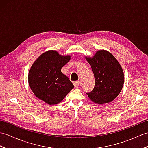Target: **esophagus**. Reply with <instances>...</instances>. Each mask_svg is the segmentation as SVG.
Wrapping results in <instances>:
<instances>
[{
  "label": "esophagus",
  "instance_id": "34e87169",
  "mask_svg": "<svg viewBox=\"0 0 148 148\" xmlns=\"http://www.w3.org/2000/svg\"><path fill=\"white\" fill-rule=\"evenodd\" d=\"M73 84H74V86H75V87H77L78 86H79V85H80V84H81V81H75V82H74V83H73Z\"/></svg>",
  "mask_w": 148,
  "mask_h": 148
}]
</instances>
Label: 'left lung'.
<instances>
[{
    "mask_svg": "<svg viewBox=\"0 0 148 148\" xmlns=\"http://www.w3.org/2000/svg\"><path fill=\"white\" fill-rule=\"evenodd\" d=\"M95 77V86L87 95L93 102L103 104L112 102L123 86L124 74L121 65L111 53L97 51L93 58H86Z\"/></svg>",
    "mask_w": 148,
    "mask_h": 148,
    "instance_id": "1",
    "label": "left lung"
}]
</instances>
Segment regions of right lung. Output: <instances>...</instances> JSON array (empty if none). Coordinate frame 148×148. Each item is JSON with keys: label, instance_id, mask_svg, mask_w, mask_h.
<instances>
[{"label": "right lung", "instance_id": "right-lung-1", "mask_svg": "<svg viewBox=\"0 0 148 148\" xmlns=\"http://www.w3.org/2000/svg\"><path fill=\"white\" fill-rule=\"evenodd\" d=\"M70 58L56 51H48L36 60L30 69L29 83L37 98L49 105L56 104L73 88V84L61 72Z\"/></svg>", "mask_w": 148, "mask_h": 148}]
</instances>
